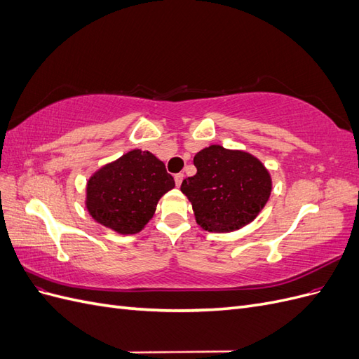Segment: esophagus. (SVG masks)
Returning <instances> with one entry per match:
<instances>
[{
    "label": "esophagus",
    "instance_id": "1",
    "mask_svg": "<svg viewBox=\"0 0 359 359\" xmlns=\"http://www.w3.org/2000/svg\"><path fill=\"white\" fill-rule=\"evenodd\" d=\"M173 178H175V184H177V187H180L181 186V182H182V180H184V173H175V177H173Z\"/></svg>",
    "mask_w": 359,
    "mask_h": 359
}]
</instances>
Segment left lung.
Segmentation results:
<instances>
[{
	"instance_id": "left-lung-1",
	"label": "left lung",
	"mask_w": 359,
	"mask_h": 359,
	"mask_svg": "<svg viewBox=\"0 0 359 359\" xmlns=\"http://www.w3.org/2000/svg\"><path fill=\"white\" fill-rule=\"evenodd\" d=\"M196 175L182 181L181 191L191 202L203 231L232 232L248 224L271 194L265 166L244 151L211 145L194 156Z\"/></svg>"
}]
</instances>
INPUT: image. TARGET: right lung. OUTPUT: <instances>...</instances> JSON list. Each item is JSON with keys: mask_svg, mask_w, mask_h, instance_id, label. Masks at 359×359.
I'll list each match as a JSON object with an SVG mask.
<instances>
[{"mask_svg": "<svg viewBox=\"0 0 359 359\" xmlns=\"http://www.w3.org/2000/svg\"><path fill=\"white\" fill-rule=\"evenodd\" d=\"M175 187L163 161L149 151L133 149L95 172L86 186V208L95 222L115 232L142 231L158 199Z\"/></svg>", "mask_w": 359, "mask_h": 359, "instance_id": "1", "label": "right lung"}]
</instances>
